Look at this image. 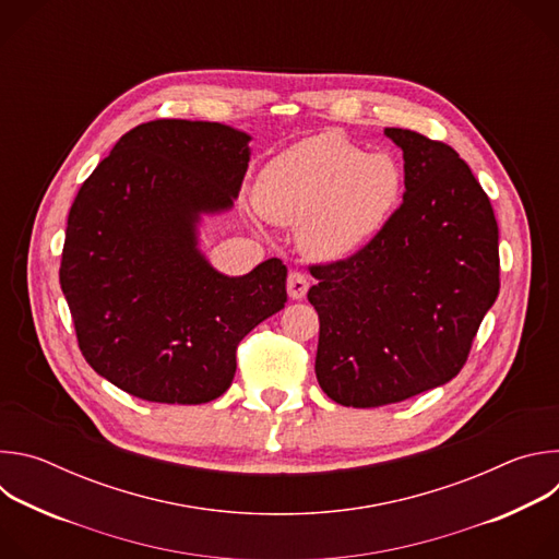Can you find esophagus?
<instances>
[{
	"mask_svg": "<svg viewBox=\"0 0 559 559\" xmlns=\"http://www.w3.org/2000/svg\"><path fill=\"white\" fill-rule=\"evenodd\" d=\"M307 289H309L307 276L302 272H289V276H287V294H289V298L302 300Z\"/></svg>",
	"mask_w": 559,
	"mask_h": 559,
	"instance_id": "34e87169",
	"label": "esophagus"
}]
</instances>
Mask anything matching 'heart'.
<instances>
[{"label":"heart","mask_w":559,"mask_h":559,"mask_svg":"<svg viewBox=\"0 0 559 559\" xmlns=\"http://www.w3.org/2000/svg\"><path fill=\"white\" fill-rule=\"evenodd\" d=\"M405 192V170L389 152H365L336 132L276 154L261 170L254 201L278 225H298L313 259L343 261L367 248Z\"/></svg>","instance_id":"b5f03b06"}]
</instances>
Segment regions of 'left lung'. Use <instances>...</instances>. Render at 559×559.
Here are the masks:
<instances>
[{"mask_svg": "<svg viewBox=\"0 0 559 559\" xmlns=\"http://www.w3.org/2000/svg\"><path fill=\"white\" fill-rule=\"evenodd\" d=\"M403 150L405 194L358 254L311 265L321 334L316 378L343 407H382L440 386L464 367L500 292L498 223L460 154L414 130L384 128Z\"/></svg>", "mask_w": 559, "mask_h": 559, "instance_id": "left-lung-1", "label": "left lung"}]
</instances>
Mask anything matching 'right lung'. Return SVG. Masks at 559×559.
<instances>
[{"label": "right lung", "mask_w": 559, "mask_h": 559, "mask_svg": "<svg viewBox=\"0 0 559 559\" xmlns=\"http://www.w3.org/2000/svg\"><path fill=\"white\" fill-rule=\"evenodd\" d=\"M250 134L212 121L156 119L126 132L79 188L59 283L86 362L147 403L223 395L236 347L287 300L267 259L225 276L199 250L203 214L227 212Z\"/></svg>", "instance_id": "1"}]
</instances>
